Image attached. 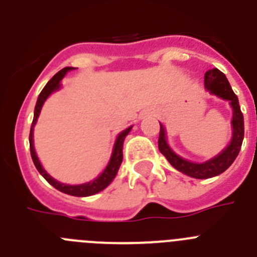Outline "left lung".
I'll return each instance as SVG.
<instances>
[{"label": "left lung", "mask_w": 257, "mask_h": 257, "mask_svg": "<svg viewBox=\"0 0 257 257\" xmlns=\"http://www.w3.org/2000/svg\"><path fill=\"white\" fill-rule=\"evenodd\" d=\"M205 87L207 91L212 95L221 97L222 100H228L230 106L233 108V118H231V127H233V136L226 147L219 156L213 157L211 160L203 163H194L190 161L184 160L180 156L175 153L166 140V130L161 124L160 138H158V149L161 153L167 158L172 167L188 175L194 179H208L222 174L229 166L234 162L238 153L242 147L244 136V122L243 114L240 112V106L238 103V97L231 90L230 83L226 79L225 74L220 72L217 68L207 70L205 73Z\"/></svg>", "instance_id": "left-lung-1"}]
</instances>
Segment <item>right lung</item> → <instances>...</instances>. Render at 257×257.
<instances>
[{"label": "right lung", "mask_w": 257, "mask_h": 257, "mask_svg": "<svg viewBox=\"0 0 257 257\" xmlns=\"http://www.w3.org/2000/svg\"><path fill=\"white\" fill-rule=\"evenodd\" d=\"M73 68L72 67H67L63 68L61 70H59L58 73L55 76L52 77L50 79L49 82L46 83V86L44 87V90L41 91V94L38 95L37 103H36L35 106V117H33V122H32L31 126V133H29V148H31V156L32 160H33V163H35L36 169L38 170L42 176L46 179L47 183H50L52 187L55 188V189L60 190V192L65 193V194H69V196H74V197H88L92 196V194H96V193L101 192L103 189H105L108 187L109 184L112 183L113 179L115 178V175H117L118 169H119V166H121L122 160H123V153H122V148H123V142L124 138L128 135V133L131 131L133 126L126 128V130L122 131L119 135L117 136V139H115L114 147H113V152H112V157H110V161H109L108 166L105 167L103 172H101L99 176H97L95 180L90 181V183H85V184H79V185H67V184L59 183L58 180L55 179H52L49 174L44 170L42 165H41L40 160H38L37 154H36L35 151V145H33V128H35V124L38 119V115H40L41 108L44 105V103L46 101L47 97L52 94L54 91L59 90L60 88V81L64 78V76L67 74V72L72 70Z\"/></svg>", "instance_id": "1"}]
</instances>
